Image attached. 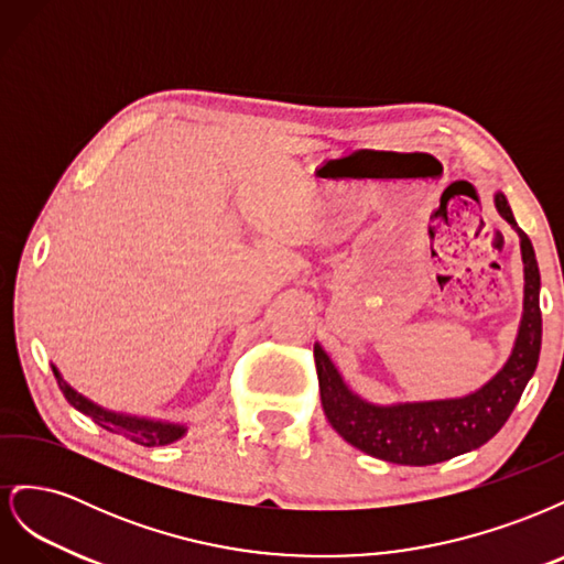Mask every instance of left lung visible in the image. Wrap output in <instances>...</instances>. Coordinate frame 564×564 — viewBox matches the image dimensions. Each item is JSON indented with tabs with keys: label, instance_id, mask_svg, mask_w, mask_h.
Segmentation results:
<instances>
[{
	"label": "left lung",
	"instance_id": "8db88e82",
	"mask_svg": "<svg viewBox=\"0 0 564 564\" xmlns=\"http://www.w3.org/2000/svg\"><path fill=\"white\" fill-rule=\"evenodd\" d=\"M494 204L520 237L524 299L513 350L482 388L464 398L373 404L348 388L332 357L315 344L324 416L340 437L360 452L400 466H433L482 447L503 429L524 386L534 377L541 350V275L536 256L529 237L516 224L506 195H494Z\"/></svg>",
	"mask_w": 564,
	"mask_h": 564
}]
</instances>
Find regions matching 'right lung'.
I'll return each instance as SVG.
<instances>
[{
	"label": "right lung",
	"mask_w": 564,
	"mask_h": 564,
	"mask_svg": "<svg viewBox=\"0 0 564 564\" xmlns=\"http://www.w3.org/2000/svg\"><path fill=\"white\" fill-rule=\"evenodd\" d=\"M51 369H54V377L58 381V388L63 390L65 400L70 402L77 409V412L94 419L100 425V429H106L115 435H122V437L135 442V445H143V447L172 445V442L181 440L187 433V425H183V423L148 419V416H133V414L112 412V409L100 406V404L91 402L89 398H84L82 392H77L70 383H67L56 365H51Z\"/></svg>",
	"instance_id": "right-lung-1"
}]
</instances>
